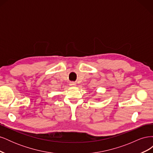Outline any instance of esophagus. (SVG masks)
I'll list each match as a JSON object with an SVG mask.
<instances>
[{
  "instance_id": "34e87169",
  "label": "esophagus",
  "mask_w": 153,
  "mask_h": 153,
  "mask_svg": "<svg viewBox=\"0 0 153 153\" xmlns=\"http://www.w3.org/2000/svg\"><path fill=\"white\" fill-rule=\"evenodd\" d=\"M70 85H71V86H75V85H76V84H75V82H70Z\"/></svg>"
}]
</instances>
